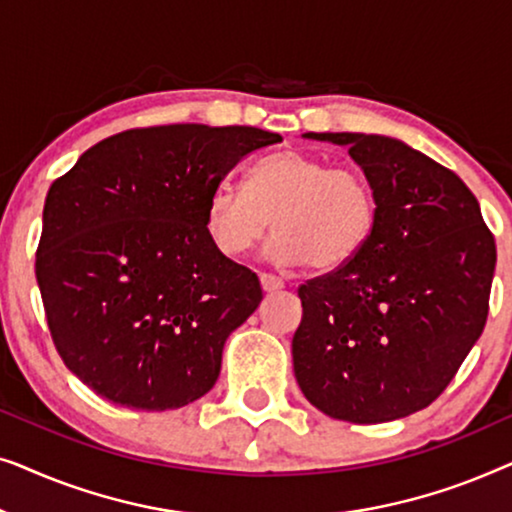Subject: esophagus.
Wrapping results in <instances>:
<instances>
[{
    "instance_id": "34e87169",
    "label": "esophagus",
    "mask_w": 512,
    "mask_h": 512,
    "mask_svg": "<svg viewBox=\"0 0 512 512\" xmlns=\"http://www.w3.org/2000/svg\"><path fill=\"white\" fill-rule=\"evenodd\" d=\"M261 286L263 291H279L284 289V279L277 275H270V272H261Z\"/></svg>"
}]
</instances>
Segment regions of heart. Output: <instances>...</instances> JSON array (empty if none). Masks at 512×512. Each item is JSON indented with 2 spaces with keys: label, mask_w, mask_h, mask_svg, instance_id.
Segmentation results:
<instances>
[{
  "label": "heart",
  "mask_w": 512,
  "mask_h": 512,
  "mask_svg": "<svg viewBox=\"0 0 512 512\" xmlns=\"http://www.w3.org/2000/svg\"><path fill=\"white\" fill-rule=\"evenodd\" d=\"M377 223V195L354 167H331L310 153L284 149L258 160L247 188L223 181L207 200L205 228L221 254L237 256L275 226L270 261L307 263L331 272L366 249Z\"/></svg>",
  "instance_id": "obj_1"
}]
</instances>
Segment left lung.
Returning <instances> with one entry per match:
<instances>
[{"instance_id": "left-lung-1", "label": "left lung", "mask_w": 512, "mask_h": 512, "mask_svg": "<svg viewBox=\"0 0 512 512\" xmlns=\"http://www.w3.org/2000/svg\"><path fill=\"white\" fill-rule=\"evenodd\" d=\"M349 146L377 195L366 249L298 289V387L352 424L408 417L443 394L489 312L496 244L457 174L401 139L307 132Z\"/></svg>"}]
</instances>
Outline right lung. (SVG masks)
<instances>
[{
  "label": "right lung",
  "mask_w": 512,
  "mask_h": 512,
  "mask_svg": "<svg viewBox=\"0 0 512 512\" xmlns=\"http://www.w3.org/2000/svg\"><path fill=\"white\" fill-rule=\"evenodd\" d=\"M277 142L249 125L125 130L53 181L34 268L55 349L97 396L160 412L214 387L263 291L209 240L207 200Z\"/></svg>",
  "instance_id": "add662e5"
}]
</instances>
